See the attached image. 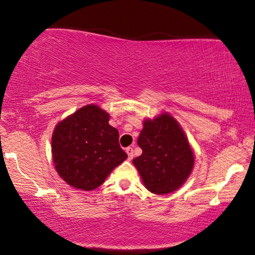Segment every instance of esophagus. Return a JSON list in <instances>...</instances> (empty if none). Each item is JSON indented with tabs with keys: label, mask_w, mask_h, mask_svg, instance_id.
Wrapping results in <instances>:
<instances>
[{
	"label": "esophagus",
	"mask_w": 255,
	"mask_h": 255,
	"mask_svg": "<svg viewBox=\"0 0 255 255\" xmlns=\"http://www.w3.org/2000/svg\"><path fill=\"white\" fill-rule=\"evenodd\" d=\"M126 153L128 154V158L131 159L133 156V152H132V148L131 147H127L126 148Z\"/></svg>",
	"instance_id": "1"
}]
</instances>
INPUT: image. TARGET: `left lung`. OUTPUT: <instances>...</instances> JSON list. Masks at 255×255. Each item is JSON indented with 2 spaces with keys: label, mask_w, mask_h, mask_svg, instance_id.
I'll return each instance as SVG.
<instances>
[{
  "label": "left lung",
  "mask_w": 255,
  "mask_h": 255,
  "mask_svg": "<svg viewBox=\"0 0 255 255\" xmlns=\"http://www.w3.org/2000/svg\"><path fill=\"white\" fill-rule=\"evenodd\" d=\"M137 144L143 153L132 163L145 187L155 195L178 190L192 172L193 150L179 123L166 112L144 120Z\"/></svg>",
  "instance_id": "obj_1"
}]
</instances>
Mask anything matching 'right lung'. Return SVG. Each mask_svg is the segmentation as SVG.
Instances as JSON below:
<instances>
[{"label":"right lung","instance_id":"right-lung-1","mask_svg":"<svg viewBox=\"0 0 255 255\" xmlns=\"http://www.w3.org/2000/svg\"><path fill=\"white\" fill-rule=\"evenodd\" d=\"M110 116L96 105L82 107L55 127L51 153L55 169L71 187L91 191L127 158Z\"/></svg>","mask_w":255,"mask_h":255}]
</instances>
